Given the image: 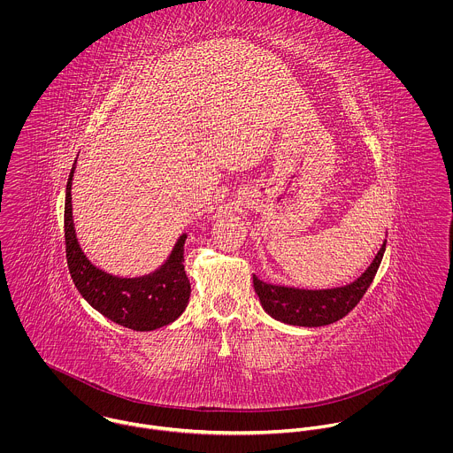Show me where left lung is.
Wrapping results in <instances>:
<instances>
[{"label":"left lung","mask_w":453,"mask_h":453,"mask_svg":"<svg viewBox=\"0 0 453 453\" xmlns=\"http://www.w3.org/2000/svg\"><path fill=\"white\" fill-rule=\"evenodd\" d=\"M388 241L382 242L370 266L350 284L331 289H302L293 286L268 284L253 275V286L263 311L284 324L319 327L336 323L347 316L363 298L380 266Z\"/></svg>","instance_id":"obj_1"}]
</instances>
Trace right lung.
Here are the masks:
<instances>
[{"mask_svg": "<svg viewBox=\"0 0 453 453\" xmlns=\"http://www.w3.org/2000/svg\"><path fill=\"white\" fill-rule=\"evenodd\" d=\"M76 162L67 178L65 202V258L71 279L92 309L134 331H153L174 323L190 300V280L185 272V241L181 234L167 259L139 277H119L96 266L83 253L73 221L71 187Z\"/></svg>", "mask_w": 453, "mask_h": 453, "instance_id": "add662e5", "label": "right lung"}]
</instances>
